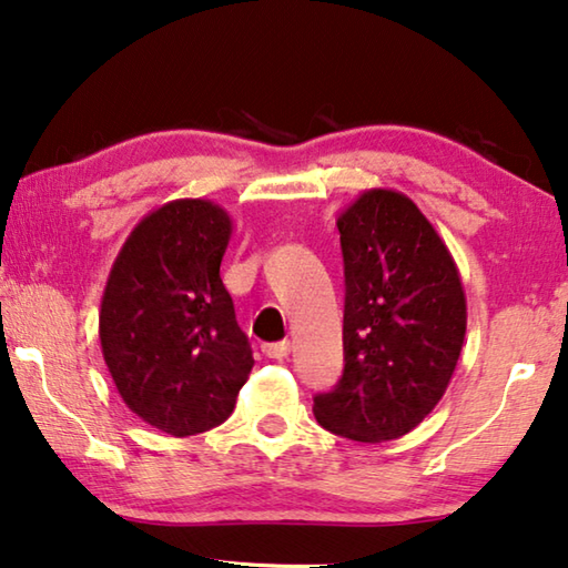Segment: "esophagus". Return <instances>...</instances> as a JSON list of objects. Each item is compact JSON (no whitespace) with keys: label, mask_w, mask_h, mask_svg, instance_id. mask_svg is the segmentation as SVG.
I'll use <instances>...</instances> for the list:
<instances>
[{"label":"esophagus","mask_w":568,"mask_h":568,"mask_svg":"<svg viewBox=\"0 0 568 568\" xmlns=\"http://www.w3.org/2000/svg\"><path fill=\"white\" fill-rule=\"evenodd\" d=\"M263 354L267 358H275V362H283V358L291 354V341H275V344H263Z\"/></svg>","instance_id":"1"}]
</instances>
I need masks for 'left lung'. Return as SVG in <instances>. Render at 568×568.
<instances>
[{
    "label": "left lung",
    "mask_w": 568,
    "mask_h": 568,
    "mask_svg": "<svg viewBox=\"0 0 568 568\" xmlns=\"http://www.w3.org/2000/svg\"><path fill=\"white\" fill-rule=\"evenodd\" d=\"M344 374L313 397L318 425L356 443L407 435L443 399L460 358V273L409 196L368 189L338 217Z\"/></svg>",
    "instance_id": "8db88e82"
}]
</instances>
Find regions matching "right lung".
Returning <instances> with one entry per match:
<instances>
[{
    "instance_id": "add662e5",
    "label": "right lung",
    "mask_w": 568,
    "mask_h": 568,
    "mask_svg": "<svg viewBox=\"0 0 568 568\" xmlns=\"http://www.w3.org/2000/svg\"><path fill=\"white\" fill-rule=\"evenodd\" d=\"M230 235L220 204L169 202L133 227L108 275L105 366L125 407L166 435L222 425L255 364L220 277Z\"/></svg>"
}]
</instances>
